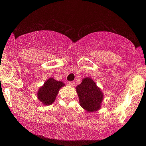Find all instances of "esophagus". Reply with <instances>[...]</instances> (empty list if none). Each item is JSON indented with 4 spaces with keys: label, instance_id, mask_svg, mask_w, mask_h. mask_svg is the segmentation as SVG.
<instances>
[{
    "label": "esophagus",
    "instance_id": "34e87169",
    "mask_svg": "<svg viewBox=\"0 0 146 146\" xmlns=\"http://www.w3.org/2000/svg\"><path fill=\"white\" fill-rule=\"evenodd\" d=\"M74 84H75V83H74V82H69L68 83V85L70 86H74Z\"/></svg>",
    "mask_w": 146,
    "mask_h": 146
}]
</instances>
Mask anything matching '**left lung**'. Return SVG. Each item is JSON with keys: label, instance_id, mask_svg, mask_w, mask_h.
I'll use <instances>...</instances> for the list:
<instances>
[{"label": "left lung", "instance_id": "1", "mask_svg": "<svg viewBox=\"0 0 146 146\" xmlns=\"http://www.w3.org/2000/svg\"><path fill=\"white\" fill-rule=\"evenodd\" d=\"M79 104L88 113H94L99 110L104 100V93L92 78L82 79L80 84L76 87Z\"/></svg>", "mask_w": 146, "mask_h": 146}]
</instances>
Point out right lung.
Returning <instances> with one entry per match:
<instances>
[{
	"mask_svg": "<svg viewBox=\"0 0 146 146\" xmlns=\"http://www.w3.org/2000/svg\"><path fill=\"white\" fill-rule=\"evenodd\" d=\"M64 86H65V84L62 81L56 80L53 77L49 78L36 93L38 100L44 106L52 104L55 102L60 89Z\"/></svg>",
	"mask_w": 146,
	"mask_h": 146,
	"instance_id": "add662e5",
	"label": "right lung"
}]
</instances>
